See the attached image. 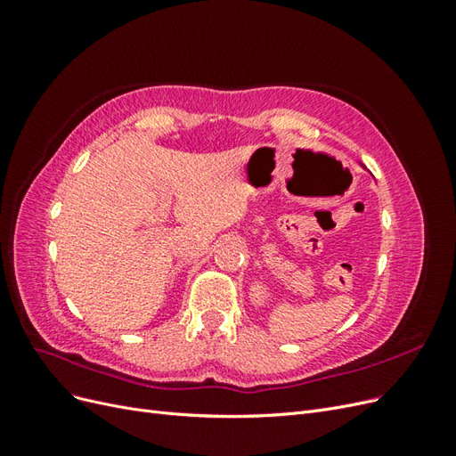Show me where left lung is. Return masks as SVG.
<instances>
[{"label":"left lung","mask_w":456,"mask_h":456,"mask_svg":"<svg viewBox=\"0 0 456 456\" xmlns=\"http://www.w3.org/2000/svg\"><path fill=\"white\" fill-rule=\"evenodd\" d=\"M363 167H365V165H363Z\"/></svg>","instance_id":"1"}]
</instances>
